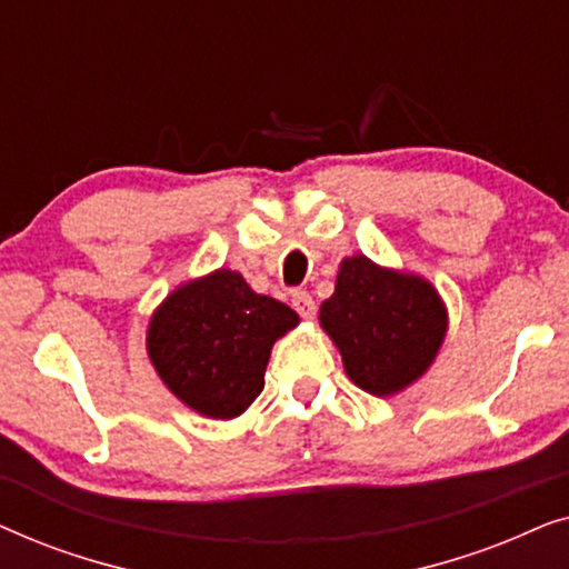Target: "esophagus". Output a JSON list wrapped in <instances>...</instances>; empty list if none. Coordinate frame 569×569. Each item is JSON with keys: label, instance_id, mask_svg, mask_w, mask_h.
I'll list each match as a JSON object with an SVG mask.
<instances>
[{"label": "esophagus", "instance_id": "esophagus-1", "mask_svg": "<svg viewBox=\"0 0 569 569\" xmlns=\"http://www.w3.org/2000/svg\"><path fill=\"white\" fill-rule=\"evenodd\" d=\"M292 308L298 310L302 318H313L316 316V302L306 290H295L292 292Z\"/></svg>", "mask_w": 569, "mask_h": 569}]
</instances>
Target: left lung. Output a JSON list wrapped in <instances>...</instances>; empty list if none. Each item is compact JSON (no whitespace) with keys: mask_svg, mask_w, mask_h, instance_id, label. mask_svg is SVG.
I'll return each mask as SVG.
<instances>
[{"mask_svg":"<svg viewBox=\"0 0 569 569\" xmlns=\"http://www.w3.org/2000/svg\"><path fill=\"white\" fill-rule=\"evenodd\" d=\"M318 321L339 349L349 380L386 399L430 370L446 341L448 308L425 277L357 253L341 259Z\"/></svg>","mask_w":569,"mask_h":569,"instance_id":"left-lung-1","label":"left lung"}]
</instances>
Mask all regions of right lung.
<instances>
[{
    "mask_svg": "<svg viewBox=\"0 0 569 569\" xmlns=\"http://www.w3.org/2000/svg\"><path fill=\"white\" fill-rule=\"evenodd\" d=\"M298 313L253 292L240 271L178 284L147 326V357L178 401L209 419L240 417L263 388L271 347Z\"/></svg>",
    "mask_w": 569,
    "mask_h": 569,
    "instance_id": "right-lung-1",
    "label": "right lung"
}]
</instances>
